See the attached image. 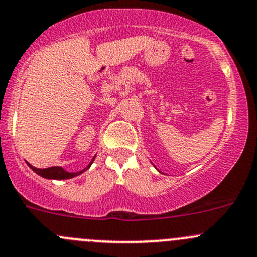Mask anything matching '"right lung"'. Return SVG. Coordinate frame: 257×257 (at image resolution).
Segmentation results:
<instances>
[{
    "mask_svg": "<svg viewBox=\"0 0 257 257\" xmlns=\"http://www.w3.org/2000/svg\"><path fill=\"white\" fill-rule=\"evenodd\" d=\"M92 163H93V160H92ZM92 163H90V164H92ZM90 164L88 165L85 169L80 170V172H77V173L66 172V170L61 167H51V168H46V169H38V168L32 167L31 164H28V165H30V168L33 170V172H36L38 175H41V177H43L46 179H58V180H62V179H71V178L77 177V175L82 174L83 172H85V170L90 167Z\"/></svg>",
    "mask_w": 257,
    "mask_h": 257,
    "instance_id": "add662e5",
    "label": "right lung"
}]
</instances>
